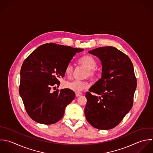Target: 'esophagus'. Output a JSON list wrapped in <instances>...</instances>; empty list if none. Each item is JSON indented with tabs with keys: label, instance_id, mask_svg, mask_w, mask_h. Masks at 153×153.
I'll return each instance as SVG.
<instances>
[{
	"label": "esophagus",
	"instance_id": "obj_1",
	"mask_svg": "<svg viewBox=\"0 0 153 153\" xmlns=\"http://www.w3.org/2000/svg\"><path fill=\"white\" fill-rule=\"evenodd\" d=\"M82 93L79 92H76V96L77 97H80V96H82Z\"/></svg>",
	"mask_w": 153,
	"mask_h": 153
}]
</instances>
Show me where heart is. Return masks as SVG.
<instances>
[{
    "label": "heart",
    "mask_w": 153,
    "mask_h": 153,
    "mask_svg": "<svg viewBox=\"0 0 153 153\" xmlns=\"http://www.w3.org/2000/svg\"><path fill=\"white\" fill-rule=\"evenodd\" d=\"M80 63L86 67L88 70L86 73V76L91 78H94L96 76V71L95 68L97 66V62L95 58L91 55H85L80 59ZM73 73V67L69 64L65 68V74L67 76H70ZM64 88L71 90L74 92H80L85 89L88 86V83L86 81L73 80L66 81L63 83Z\"/></svg>",
    "instance_id": "heart-1"
}]
</instances>
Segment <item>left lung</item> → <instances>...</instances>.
I'll use <instances>...</instances> for the list:
<instances>
[{
	"label": "left lung",
	"instance_id": "left-lung-1",
	"mask_svg": "<svg viewBox=\"0 0 153 153\" xmlns=\"http://www.w3.org/2000/svg\"><path fill=\"white\" fill-rule=\"evenodd\" d=\"M102 64L101 78L86 94L85 114L88 122L101 130L118 125L131 110L137 88L132 62L123 52L112 46L100 47L88 52Z\"/></svg>",
	"mask_w": 153,
	"mask_h": 153
}]
</instances>
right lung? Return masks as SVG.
Masks as SVG:
<instances>
[{"mask_svg": "<svg viewBox=\"0 0 153 153\" xmlns=\"http://www.w3.org/2000/svg\"><path fill=\"white\" fill-rule=\"evenodd\" d=\"M83 49L55 43L39 46L24 60L20 71L19 93L28 116L35 122L51 125L60 120L75 98L70 89L51 91L76 53Z\"/></svg>", "mask_w": 153, "mask_h": 153, "instance_id": "add662e5", "label": "right lung"}]
</instances>
